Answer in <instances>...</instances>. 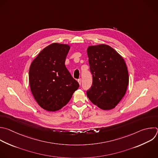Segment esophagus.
I'll return each mask as SVG.
<instances>
[{
  "label": "esophagus",
  "instance_id": "34e87169",
  "mask_svg": "<svg viewBox=\"0 0 158 158\" xmlns=\"http://www.w3.org/2000/svg\"><path fill=\"white\" fill-rule=\"evenodd\" d=\"M77 81H78V82H79V85H81V82H82V80H81V79H79Z\"/></svg>",
  "mask_w": 158,
  "mask_h": 158
}]
</instances>
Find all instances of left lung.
Masks as SVG:
<instances>
[{
	"label": "left lung",
	"instance_id": "8db88e82",
	"mask_svg": "<svg viewBox=\"0 0 158 158\" xmlns=\"http://www.w3.org/2000/svg\"><path fill=\"white\" fill-rule=\"evenodd\" d=\"M87 52L93 81L87 95L100 109H112L127 92L129 77L126 63L114 48L107 44L90 46Z\"/></svg>",
	"mask_w": 158,
	"mask_h": 158
}]
</instances>
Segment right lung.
<instances>
[{
  "label": "right lung",
  "instance_id": "obj_1",
  "mask_svg": "<svg viewBox=\"0 0 158 158\" xmlns=\"http://www.w3.org/2000/svg\"><path fill=\"white\" fill-rule=\"evenodd\" d=\"M69 49L68 44L52 43L40 52L30 65L31 93L46 110L55 112L63 108L79 87L65 66Z\"/></svg>",
  "mask_w": 158,
  "mask_h": 158
}]
</instances>
